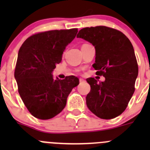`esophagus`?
<instances>
[{"instance_id":"obj_1","label":"esophagus","mask_w":150,"mask_h":150,"mask_svg":"<svg viewBox=\"0 0 150 150\" xmlns=\"http://www.w3.org/2000/svg\"><path fill=\"white\" fill-rule=\"evenodd\" d=\"M80 83H84L85 82V80L83 79V78H80Z\"/></svg>"}]
</instances>
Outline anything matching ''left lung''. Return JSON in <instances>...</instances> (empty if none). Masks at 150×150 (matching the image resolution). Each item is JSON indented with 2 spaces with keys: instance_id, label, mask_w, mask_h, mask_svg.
I'll return each instance as SVG.
<instances>
[{
  "instance_id": "obj_1",
  "label": "left lung",
  "mask_w": 150,
  "mask_h": 150,
  "mask_svg": "<svg viewBox=\"0 0 150 150\" xmlns=\"http://www.w3.org/2000/svg\"><path fill=\"white\" fill-rule=\"evenodd\" d=\"M77 37L95 47L93 67L105 78L103 82L86 79L91 86L88 108L102 119L115 118L123 112L135 91L139 69L134 47L123 33L105 26L83 28Z\"/></svg>"
}]
</instances>
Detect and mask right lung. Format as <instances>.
<instances>
[{
  "instance_id": "1",
  "label": "right lung",
  "mask_w": 150,
  "mask_h": 150,
  "mask_svg": "<svg viewBox=\"0 0 150 150\" xmlns=\"http://www.w3.org/2000/svg\"><path fill=\"white\" fill-rule=\"evenodd\" d=\"M77 33L74 28L37 33L19 48L14 78L24 104L36 118L48 120L61 112L72 89L79 84L74 75L55 80L52 75Z\"/></svg>"
}]
</instances>
